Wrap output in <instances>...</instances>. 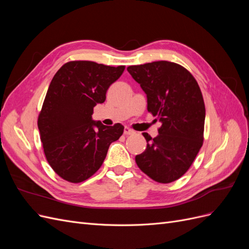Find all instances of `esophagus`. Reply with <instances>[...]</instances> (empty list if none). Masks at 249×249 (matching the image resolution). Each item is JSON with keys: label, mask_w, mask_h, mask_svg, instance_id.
<instances>
[{"label": "esophagus", "mask_w": 249, "mask_h": 249, "mask_svg": "<svg viewBox=\"0 0 249 249\" xmlns=\"http://www.w3.org/2000/svg\"><path fill=\"white\" fill-rule=\"evenodd\" d=\"M124 135H131V134H134V131H133V130H131L130 127L125 126V127H124Z\"/></svg>", "instance_id": "34e87169"}]
</instances>
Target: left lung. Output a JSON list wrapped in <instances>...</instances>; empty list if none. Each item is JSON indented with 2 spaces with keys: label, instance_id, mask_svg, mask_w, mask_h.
<instances>
[{
  "label": "left lung",
  "instance_id": "8db88e82",
  "mask_svg": "<svg viewBox=\"0 0 249 249\" xmlns=\"http://www.w3.org/2000/svg\"><path fill=\"white\" fill-rule=\"evenodd\" d=\"M147 96V111L162 123L147 145L135 157L138 167L158 183L178 179L190 168L203 143L206 108L196 80L184 66L155 61L127 67Z\"/></svg>",
  "mask_w": 249,
  "mask_h": 249
}]
</instances>
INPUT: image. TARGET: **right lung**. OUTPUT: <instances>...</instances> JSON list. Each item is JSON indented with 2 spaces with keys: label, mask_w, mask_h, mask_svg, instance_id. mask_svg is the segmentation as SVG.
I'll return each instance as SVG.
<instances>
[{
  "label": "right lung",
  "mask_w": 249,
  "mask_h": 249,
  "mask_svg": "<svg viewBox=\"0 0 249 249\" xmlns=\"http://www.w3.org/2000/svg\"><path fill=\"white\" fill-rule=\"evenodd\" d=\"M124 69L74 60L63 64L53 78L37 125L47 161L67 182L81 183L92 177L111 143L123 135V124L104 125L93 122L91 115Z\"/></svg>",
  "instance_id": "1"
}]
</instances>
